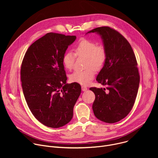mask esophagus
<instances>
[{
  "instance_id": "esophagus-1",
  "label": "esophagus",
  "mask_w": 158,
  "mask_h": 158,
  "mask_svg": "<svg viewBox=\"0 0 158 158\" xmlns=\"http://www.w3.org/2000/svg\"><path fill=\"white\" fill-rule=\"evenodd\" d=\"M81 88H82V91H86L87 90V87L86 86H84V85L81 86Z\"/></svg>"
}]
</instances>
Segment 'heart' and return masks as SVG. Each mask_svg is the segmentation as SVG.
Returning <instances> with one entry per match:
<instances>
[{
	"label": "heart",
	"instance_id": "b5f03b06",
	"mask_svg": "<svg viewBox=\"0 0 158 158\" xmlns=\"http://www.w3.org/2000/svg\"><path fill=\"white\" fill-rule=\"evenodd\" d=\"M75 53L72 51H67L62 57V63L65 69H73L76 56L86 57L85 68L82 71H74L69 76V79L73 82L81 85H87L94 79L95 70H99L104 64L106 59V51L102 45L97 44L89 39H82L81 40L75 49Z\"/></svg>",
	"mask_w": 158,
	"mask_h": 158
}]
</instances>
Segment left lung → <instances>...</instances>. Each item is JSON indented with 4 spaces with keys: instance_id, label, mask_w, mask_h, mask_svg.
I'll return each mask as SVG.
<instances>
[{
    "instance_id": "8db88e82",
    "label": "left lung",
    "mask_w": 158,
    "mask_h": 158,
    "mask_svg": "<svg viewBox=\"0 0 158 158\" xmlns=\"http://www.w3.org/2000/svg\"><path fill=\"white\" fill-rule=\"evenodd\" d=\"M92 32L101 35L106 51L104 65L96 81L107 90L90 88L96 96L93 109L98 119L114 123L127 116L136 100L140 81L138 63L130 44L119 32L104 26L87 33Z\"/></svg>"
}]
</instances>
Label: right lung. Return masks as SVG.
I'll return each instance as SVG.
<instances>
[{
  "mask_svg": "<svg viewBox=\"0 0 158 158\" xmlns=\"http://www.w3.org/2000/svg\"><path fill=\"white\" fill-rule=\"evenodd\" d=\"M75 35L49 32L35 41L22 60L23 93L34 116L42 124L58 128L71 121L81 92L76 82L67 84L62 57Z\"/></svg>",
  "mask_w": 158,
  "mask_h": 158,
  "instance_id": "obj_1",
  "label": "right lung"
}]
</instances>
